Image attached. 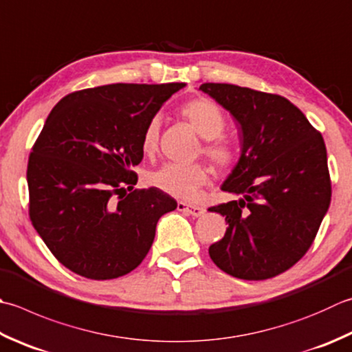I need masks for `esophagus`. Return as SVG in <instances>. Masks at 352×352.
I'll return each instance as SVG.
<instances>
[{"label":"esophagus","instance_id":"obj_1","mask_svg":"<svg viewBox=\"0 0 352 352\" xmlns=\"http://www.w3.org/2000/svg\"><path fill=\"white\" fill-rule=\"evenodd\" d=\"M177 209L182 210V212L189 213V215H192V217H201L203 213L206 212V209L201 208V206L186 204V203H178V204H177Z\"/></svg>","mask_w":352,"mask_h":352}]
</instances>
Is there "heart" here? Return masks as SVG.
I'll use <instances>...</instances> for the list:
<instances>
[{
  "instance_id": "obj_1",
  "label": "heart",
  "mask_w": 352,
  "mask_h": 352,
  "mask_svg": "<svg viewBox=\"0 0 352 352\" xmlns=\"http://www.w3.org/2000/svg\"><path fill=\"white\" fill-rule=\"evenodd\" d=\"M182 116L190 123L198 135L206 139L203 153L208 155L218 168L230 166L233 162V151L221 135L226 128V117L215 102L198 98L184 103ZM160 117H153L148 122L142 137V148L146 154H153L158 146L160 137ZM209 182V170L199 163L178 164L166 163L149 175V183L174 198L190 201L195 199L199 189Z\"/></svg>"
}]
</instances>
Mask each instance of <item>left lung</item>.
Segmentation results:
<instances>
[{
    "instance_id": "8db88e82",
    "label": "left lung",
    "mask_w": 352,
    "mask_h": 352,
    "mask_svg": "<svg viewBox=\"0 0 352 352\" xmlns=\"http://www.w3.org/2000/svg\"><path fill=\"white\" fill-rule=\"evenodd\" d=\"M239 123L241 157L221 189L239 199L209 210L229 224L209 254L233 278L263 280L304 256L331 201L323 137L278 94L232 84H203Z\"/></svg>"
}]
</instances>
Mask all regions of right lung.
I'll list each match as a JSON object with an SVG mask.
<instances>
[{
  "mask_svg": "<svg viewBox=\"0 0 352 352\" xmlns=\"http://www.w3.org/2000/svg\"><path fill=\"white\" fill-rule=\"evenodd\" d=\"M183 87L87 88L48 114L27 166L29 215L68 270L94 280L133 272L153 245L158 219L177 209L160 189H134L133 168L143 158L148 122Z\"/></svg>",
  "mask_w": 352,
  "mask_h": 352,
  "instance_id": "right-lung-1",
  "label": "right lung"
}]
</instances>
